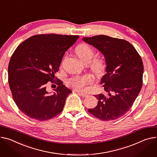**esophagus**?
Returning <instances> with one entry per match:
<instances>
[{
  "label": "esophagus",
  "mask_w": 157,
  "mask_h": 157,
  "mask_svg": "<svg viewBox=\"0 0 157 157\" xmlns=\"http://www.w3.org/2000/svg\"><path fill=\"white\" fill-rule=\"evenodd\" d=\"M76 93H77L79 96H82V97H86V96H87L86 94H84V93H81V92H79V91H76Z\"/></svg>",
  "instance_id": "obj_1"
}]
</instances>
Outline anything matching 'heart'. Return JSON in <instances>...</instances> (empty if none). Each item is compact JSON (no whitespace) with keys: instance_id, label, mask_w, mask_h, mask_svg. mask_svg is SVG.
I'll use <instances>...</instances> for the list:
<instances>
[{"instance_id":"heart-1","label":"heart","mask_w":157,"mask_h":157,"mask_svg":"<svg viewBox=\"0 0 157 157\" xmlns=\"http://www.w3.org/2000/svg\"><path fill=\"white\" fill-rule=\"evenodd\" d=\"M76 53L79 59L84 63H89L93 58L95 52L90 45L81 44L76 48ZM91 69L96 73H100L105 67L104 61L100 59H95L91 62ZM93 82V78L89 75H76L67 81L68 86L77 91H82L86 90V86Z\"/></svg>"}]
</instances>
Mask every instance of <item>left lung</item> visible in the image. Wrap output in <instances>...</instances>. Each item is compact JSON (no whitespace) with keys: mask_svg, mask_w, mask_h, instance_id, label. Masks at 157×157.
<instances>
[{"mask_svg":"<svg viewBox=\"0 0 157 157\" xmlns=\"http://www.w3.org/2000/svg\"><path fill=\"white\" fill-rule=\"evenodd\" d=\"M82 39L104 55L106 65L101 84L108 96L95 95L98 105L88 111L103 121L118 119L131 108L141 89L144 64L141 57L123 39L105 35Z\"/></svg>","mask_w":157,"mask_h":157,"instance_id":"left-lung-1","label":"left lung"}]
</instances>
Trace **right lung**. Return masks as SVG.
<instances>
[{
	"label": "right lung",
	"mask_w": 157,
	"mask_h": 157,
	"mask_svg": "<svg viewBox=\"0 0 157 157\" xmlns=\"http://www.w3.org/2000/svg\"><path fill=\"white\" fill-rule=\"evenodd\" d=\"M78 37L36 35L22 42L13 53L8 67L9 86L14 102L27 117L44 121L63 111L66 99L72 91L59 79L54 91L49 93L46 84L53 81L65 52Z\"/></svg>",
	"instance_id": "right-lung-1"
}]
</instances>
